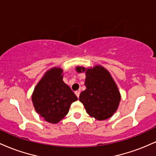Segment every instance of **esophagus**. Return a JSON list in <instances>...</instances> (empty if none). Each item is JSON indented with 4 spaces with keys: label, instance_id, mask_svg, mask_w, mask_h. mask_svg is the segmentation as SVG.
Masks as SVG:
<instances>
[{
    "label": "esophagus",
    "instance_id": "esophagus-1",
    "mask_svg": "<svg viewBox=\"0 0 156 156\" xmlns=\"http://www.w3.org/2000/svg\"><path fill=\"white\" fill-rule=\"evenodd\" d=\"M75 94H76V95L78 97V98H79V95H80L79 91H76V92H75Z\"/></svg>",
    "mask_w": 156,
    "mask_h": 156
}]
</instances>
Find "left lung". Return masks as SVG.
Listing matches in <instances>:
<instances>
[{
	"label": "left lung",
	"instance_id": "1",
	"mask_svg": "<svg viewBox=\"0 0 156 156\" xmlns=\"http://www.w3.org/2000/svg\"><path fill=\"white\" fill-rule=\"evenodd\" d=\"M77 72H86V90L80 93L79 101L87 114L98 120L108 119L117 111L121 97L115 82L108 70L101 66L92 69L78 67Z\"/></svg>",
	"mask_w": 156,
	"mask_h": 156
}]
</instances>
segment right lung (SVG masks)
I'll list each match as a JSON object with an SVG mask.
<instances>
[{
	"instance_id": "add662e5",
	"label": "right lung",
	"mask_w": 156,
	"mask_h": 156,
	"mask_svg": "<svg viewBox=\"0 0 156 156\" xmlns=\"http://www.w3.org/2000/svg\"><path fill=\"white\" fill-rule=\"evenodd\" d=\"M61 68H53L45 73L32 94L37 113L45 121L57 123L69 112L71 103L78 100L69 87L62 80Z\"/></svg>"
}]
</instances>
